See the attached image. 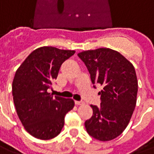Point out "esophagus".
I'll list each match as a JSON object with an SVG mask.
<instances>
[{
    "label": "esophagus",
    "mask_w": 154,
    "mask_h": 154,
    "mask_svg": "<svg viewBox=\"0 0 154 154\" xmlns=\"http://www.w3.org/2000/svg\"><path fill=\"white\" fill-rule=\"evenodd\" d=\"M75 104L77 106H81L84 104V102H80V101H75Z\"/></svg>",
    "instance_id": "obj_1"
}]
</instances>
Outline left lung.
I'll use <instances>...</instances> for the list:
<instances>
[{
    "label": "left lung",
    "instance_id": "obj_1",
    "mask_svg": "<svg viewBox=\"0 0 154 154\" xmlns=\"http://www.w3.org/2000/svg\"><path fill=\"white\" fill-rule=\"evenodd\" d=\"M87 67L93 84L103 87L101 105H91L93 116L85 122L94 138L108 141L126 128L137 104L138 82L134 66L119 51L106 48L77 54Z\"/></svg>",
    "mask_w": 154,
    "mask_h": 154
}]
</instances>
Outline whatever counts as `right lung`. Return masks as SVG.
Instances as JSON below:
<instances>
[{
    "label": "right lung",
    "instance_id": "add662e5",
    "mask_svg": "<svg viewBox=\"0 0 154 154\" xmlns=\"http://www.w3.org/2000/svg\"><path fill=\"white\" fill-rule=\"evenodd\" d=\"M74 50L40 47L26 58L15 72L12 93L18 118L32 137L50 140L61 132L64 116L74 106L72 98L48 92L60 68Z\"/></svg>",
    "mask_w": 154,
    "mask_h": 154
}]
</instances>
